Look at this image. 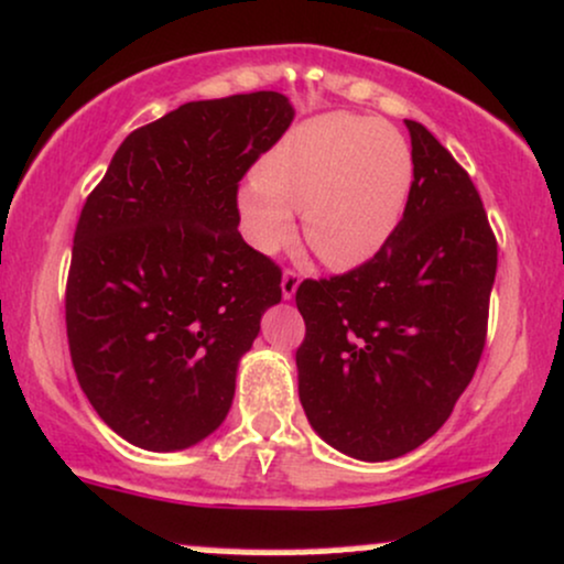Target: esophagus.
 Returning a JSON list of instances; mask_svg holds the SVG:
<instances>
[{
	"mask_svg": "<svg viewBox=\"0 0 564 564\" xmlns=\"http://www.w3.org/2000/svg\"><path fill=\"white\" fill-rule=\"evenodd\" d=\"M299 284H301V276L295 274V271H284L282 274V299L284 301L295 299V290H299Z\"/></svg>",
	"mask_w": 564,
	"mask_h": 564,
	"instance_id": "34e87169",
	"label": "esophagus"
}]
</instances>
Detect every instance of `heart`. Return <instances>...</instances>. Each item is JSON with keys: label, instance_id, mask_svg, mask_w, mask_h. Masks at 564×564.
<instances>
[{"label": "heart", "instance_id": "1", "mask_svg": "<svg viewBox=\"0 0 564 564\" xmlns=\"http://www.w3.org/2000/svg\"><path fill=\"white\" fill-rule=\"evenodd\" d=\"M413 186L410 143L394 124L322 113L299 124L258 162L237 192L248 242L280 252L303 213L308 248L335 271L370 263L400 229Z\"/></svg>", "mask_w": 564, "mask_h": 564}]
</instances>
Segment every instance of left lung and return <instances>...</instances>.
<instances>
[{
	"instance_id": "obj_1",
	"label": "left lung",
	"mask_w": 564,
	"mask_h": 564,
	"mask_svg": "<svg viewBox=\"0 0 564 564\" xmlns=\"http://www.w3.org/2000/svg\"><path fill=\"white\" fill-rule=\"evenodd\" d=\"M413 186L389 245L349 274L306 280L295 365L308 423L357 460L415 451L451 419L485 349L498 248L451 151L404 119Z\"/></svg>"
}]
</instances>
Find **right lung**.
I'll return each mask as SVG.
<instances>
[{
  "instance_id": "1",
  "label": "right lung",
  "mask_w": 564,
  "mask_h": 564,
  "mask_svg": "<svg viewBox=\"0 0 564 564\" xmlns=\"http://www.w3.org/2000/svg\"><path fill=\"white\" fill-rule=\"evenodd\" d=\"M282 93L192 100L130 132L82 207L66 288L77 381L130 445L186 451L229 415L282 274L237 231V183L293 122Z\"/></svg>"
}]
</instances>
